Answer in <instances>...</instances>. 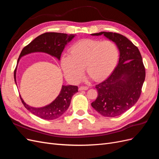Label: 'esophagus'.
<instances>
[{
	"label": "esophagus",
	"instance_id": "obj_1",
	"mask_svg": "<svg viewBox=\"0 0 159 159\" xmlns=\"http://www.w3.org/2000/svg\"><path fill=\"white\" fill-rule=\"evenodd\" d=\"M88 86H81V87L79 88V90L81 91V90H88Z\"/></svg>",
	"mask_w": 159,
	"mask_h": 159
}]
</instances>
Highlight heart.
<instances>
[{"instance_id": "1", "label": "heart", "mask_w": 159, "mask_h": 159, "mask_svg": "<svg viewBox=\"0 0 159 159\" xmlns=\"http://www.w3.org/2000/svg\"><path fill=\"white\" fill-rule=\"evenodd\" d=\"M119 57L117 44L113 41L84 39L75 42L64 55L61 66L64 75L70 82L76 84L86 73L95 81H102L116 68Z\"/></svg>"}]
</instances>
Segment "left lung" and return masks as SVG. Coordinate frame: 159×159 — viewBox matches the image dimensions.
<instances>
[{
    "label": "left lung",
    "instance_id": "8db88e82",
    "mask_svg": "<svg viewBox=\"0 0 159 159\" xmlns=\"http://www.w3.org/2000/svg\"><path fill=\"white\" fill-rule=\"evenodd\" d=\"M102 34L117 44L119 60L109 78L95 85L98 95L91 106L104 117H114L127 111L137 102L145 79V69L138 48L127 38L107 32L91 35Z\"/></svg>",
    "mask_w": 159,
    "mask_h": 159
}]
</instances>
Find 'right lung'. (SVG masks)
Wrapping results in <instances>:
<instances>
[{
    "label": "right lung",
    "instance_id": "1",
    "mask_svg": "<svg viewBox=\"0 0 159 159\" xmlns=\"http://www.w3.org/2000/svg\"><path fill=\"white\" fill-rule=\"evenodd\" d=\"M74 34H69L57 32H46L36 37L29 44L22 49L18 59V63L21 57L33 52H44L54 56L58 60L60 59L61 52L66 45L75 36ZM16 68L14 72L15 83ZM78 91V86L62 85L58 96L50 104L45 107L36 108L27 105L20 95L21 102L27 110L32 114L42 119L53 120L60 117L68 109L71 98Z\"/></svg>",
    "mask_w": 159,
    "mask_h": 159
}]
</instances>
